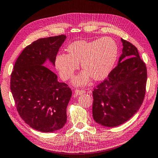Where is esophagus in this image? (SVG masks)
Listing matches in <instances>:
<instances>
[{
	"label": "esophagus",
	"instance_id": "34e87169",
	"mask_svg": "<svg viewBox=\"0 0 158 158\" xmlns=\"http://www.w3.org/2000/svg\"><path fill=\"white\" fill-rule=\"evenodd\" d=\"M85 93V90H78V89H76L75 90V94L77 95H81V94Z\"/></svg>",
	"mask_w": 158,
	"mask_h": 158
}]
</instances>
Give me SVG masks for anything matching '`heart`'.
Masks as SVG:
<instances>
[{
    "mask_svg": "<svg viewBox=\"0 0 158 158\" xmlns=\"http://www.w3.org/2000/svg\"><path fill=\"white\" fill-rule=\"evenodd\" d=\"M68 54L56 56L55 65L64 80L71 79L78 69L80 63L84 71L74 79V84L84 85L90 81L106 78L115 64L118 53L116 42L110 37L72 43L67 48Z\"/></svg>",
    "mask_w": 158,
    "mask_h": 158,
    "instance_id": "heart-1",
    "label": "heart"
}]
</instances>
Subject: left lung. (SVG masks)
Returning a JSON list of instances; mask_svg holds the SVG:
<instances>
[{"instance_id":"1","label":"left lung","mask_w":158,"mask_h":158,"mask_svg":"<svg viewBox=\"0 0 158 158\" xmlns=\"http://www.w3.org/2000/svg\"><path fill=\"white\" fill-rule=\"evenodd\" d=\"M121 41L118 64L93 91V119L106 127H117L131 119L142 106L146 93L145 63L135 45Z\"/></svg>"}]
</instances>
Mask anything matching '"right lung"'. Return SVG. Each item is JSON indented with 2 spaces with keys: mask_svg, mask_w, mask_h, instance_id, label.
Returning a JSON list of instances; mask_svg holds the SVG:
<instances>
[{
  "mask_svg": "<svg viewBox=\"0 0 158 158\" xmlns=\"http://www.w3.org/2000/svg\"><path fill=\"white\" fill-rule=\"evenodd\" d=\"M65 39V35L51 36L27 45L11 74L10 89L19 115L30 127L44 133L59 130L67 121L71 89L44 66L47 60L55 65L56 56Z\"/></svg>",
  "mask_w": 158,
  "mask_h": 158,
  "instance_id": "right-lung-1",
  "label": "right lung"
}]
</instances>
